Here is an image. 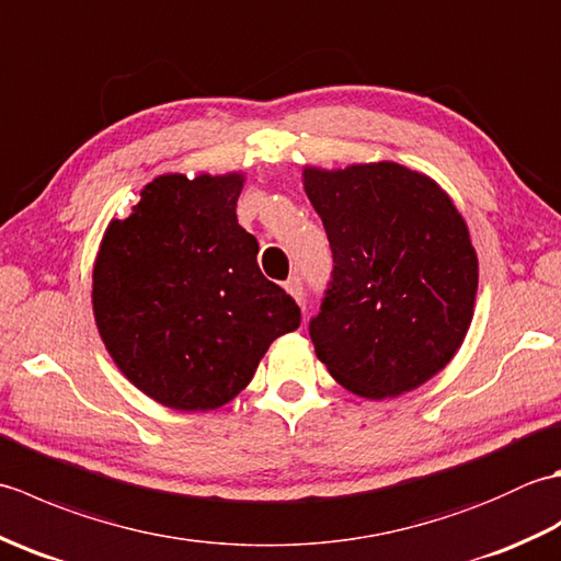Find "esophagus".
<instances>
[{"instance_id": "obj_1", "label": "esophagus", "mask_w": 561, "mask_h": 561, "mask_svg": "<svg viewBox=\"0 0 561 561\" xmlns=\"http://www.w3.org/2000/svg\"><path fill=\"white\" fill-rule=\"evenodd\" d=\"M284 289H287L296 301H304V279L299 277V274H294V277H289L287 282H284Z\"/></svg>"}]
</instances>
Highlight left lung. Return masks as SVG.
Returning a JSON list of instances; mask_svg holds the SVG:
<instances>
[{"label": "left lung", "mask_w": 561, "mask_h": 561, "mask_svg": "<svg viewBox=\"0 0 561 561\" xmlns=\"http://www.w3.org/2000/svg\"><path fill=\"white\" fill-rule=\"evenodd\" d=\"M332 274L308 323L318 359L354 396L396 398L444 368L470 328L478 255L432 178L400 163L304 171Z\"/></svg>", "instance_id": "1"}]
</instances>
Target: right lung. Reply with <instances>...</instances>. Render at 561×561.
I'll list each match as a JSON object with an SVG mask.
<instances>
[{
	"label": "right lung",
	"mask_w": 561,
	"mask_h": 561,
	"mask_svg": "<svg viewBox=\"0 0 561 561\" xmlns=\"http://www.w3.org/2000/svg\"><path fill=\"white\" fill-rule=\"evenodd\" d=\"M241 187V173L159 175L103 236L93 265L99 332L117 368L165 408H221L270 344L301 323L236 219Z\"/></svg>",
	"instance_id": "obj_1"
}]
</instances>
